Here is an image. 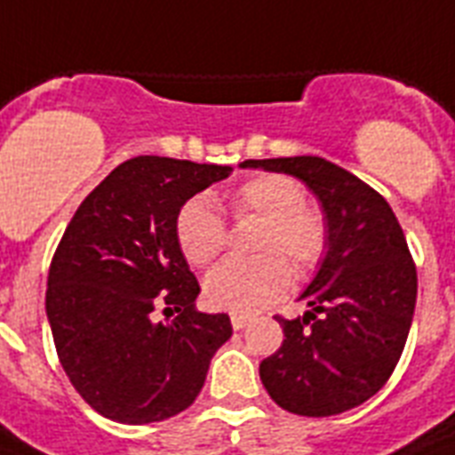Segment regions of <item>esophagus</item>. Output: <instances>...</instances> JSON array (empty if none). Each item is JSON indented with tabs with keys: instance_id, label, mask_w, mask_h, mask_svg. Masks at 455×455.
Returning a JSON list of instances; mask_svg holds the SVG:
<instances>
[{
	"instance_id": "1",
	"label": "esophagus",
	"mask_w": 455,
	"mask_h": 455,
	"mask_svg": "<svg viewBox=\"0 0 455 455\" xmlns=\"http://www.w3.org/2000/svg\"><path fill=\"white\" fill-rule=\"evenodd\" d=\"M250 318L245 314H231V325H234V331H243L245 325H248Z\"/></svg>"
}]
</instances>
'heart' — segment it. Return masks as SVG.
<instances>
[{"mask_svg": "<svg viewBox=\"0 0 455 455\" xmlns=\"http://www.w3.org/2000/svg\"><path fill=\"white\" fill-rule=\"evenodd\" d=\"M235 217H259L264 228L252 262L227 259L207 274L205 299L214 309L255 314L288 292L292 267L311 271L328 250V224L316 207L304 203L302 186L285 174H259L231 193ZM177 241L193 267L214 262L227 245V221L207 196H196L177 217Z\"/></svg>", "mask_w": 455, "mask_h": 455, "instance_id": "b5f03b06", "label": "heart"}]
</instances>
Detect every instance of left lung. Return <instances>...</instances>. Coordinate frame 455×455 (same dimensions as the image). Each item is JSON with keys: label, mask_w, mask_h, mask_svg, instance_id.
Wrapping results in <instances>:
<instances>
[{"label": "left lung", "mask_w": 455, "mask_h": 455, "mask_svg": "<svg viewBox=\"0 0 455 455\" xmlns=\"http://www.w3.org/2000/svg\"><path fill=\"white\" fill-rule=\"evenodd\" d=\"M299 179L323 210L328 250L299 295L309 309L278 318L283 345L259 363L264 389L298 416H338L389 380L416 311L418 274L380 193L316 156L245 160Z\"/></svg>", "instance_id": "8db88e82"}]
</instances>
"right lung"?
<instances>
[{"instance_id": "obj_1", "label": "right lung", "mask_w": 455, "mask_h": 455, "mask_svg": "<svg viewBox=\"0 0 455 455\" xmlns=\"http://www.w3.org/2000/svg\"><path fill=\"white\" fill-rule=\"evenodd\" d=\"M231 172L132 157L82 200L60 238L46 281L53 345L82 399L116 423H157L188 409L234 332L227 314L196 309L200 285L177 241L186 200ZM157 306L180 316L153 322Z\"/></svg>"}]
</instances>
